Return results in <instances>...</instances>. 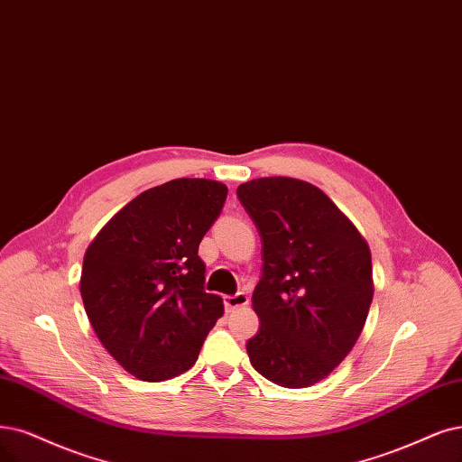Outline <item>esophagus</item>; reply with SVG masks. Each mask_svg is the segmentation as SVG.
<instances>
[{
    "label": "esophagus",
    "mask_w": 462,
    "mask_h": 462,
    "mask_svg": "<svg viewBox=\"0 0 462 462\" xmlns=\"http://www.w3.org/2000/svg\"><path fill=\"white\" fill-rule=\"evenodd\" d=\"M249 304V297L245 293H236V295H226L225 297V309L226 312H232L236 309H242V306Z\"/></svg>",
    "instance_id": "1"
}]
</instances>
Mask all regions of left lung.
<instances>
[{"instance_id":"8db88e82","label":"left lung","mask_w":462,"mask_h":462,"mask_svg":"<svg viewBox=\"0 0 462 462\" xmlns=\"http://www.w3.org/2000/svg\"><path fill=\"white\" fill-rule=\"evenodd\" d=\"M263 242L253 293L261 329L251 365L285 388L323 381L362 335L373 300L371 251L354 222L318 186L263 177L237 186Z\"/></svg>"}]
</instances>
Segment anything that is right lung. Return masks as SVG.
<instances>
[{
    "instance_id": "right-lung-1",
    "label": "right lung",
    "mask_w": 462,
    "mask_h": 462,
    "mask_svg": "<svg viewBox=\"0 0 462 462\" xmlns=\"http://www.w3.org/2000/svg\"><path fill=\"white\" fill-rule=\"evenodd\" d=\"M228 188L175 179L131 199L89 244L79 293L98 340L136 379L160 383L190 369L225 314L205 293L198 247Z\"/></svg>"
}]
</instances>
